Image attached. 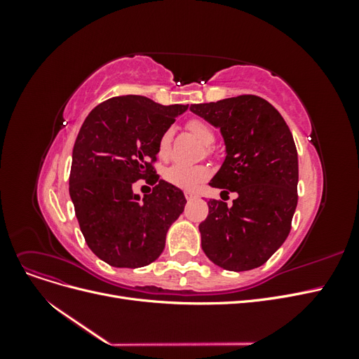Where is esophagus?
<instances>
[{
	"instance_id": "34e87169",
	"label": "esophagus",
	"mask_w": 359,
	"mask_h": 359,
	"mask_svg": "<svg viewBox=\"0 0 359 359\" xmlns=\"http://www.w3.org/2000/svg\"><path fill=\"white\" fill-rule=\"evenodd\" d=\"M184 196H186L187 201H191V199L196 198V194H194L193 191H186V193H184Z\"/></svg>"
}]
</instances>
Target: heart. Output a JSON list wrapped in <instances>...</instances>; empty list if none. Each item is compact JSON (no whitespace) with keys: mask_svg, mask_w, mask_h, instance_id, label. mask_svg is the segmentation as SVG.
I'll return each mask as SVG.
<instances>
[{"mask_svg":"<svg viewBox=\"0 0 359 359\" xmlns=\"http://www.w3.org/2000/svg\"><path fill=\"white\" fill-rule=\"evenodd\" d=\"M187 130L196 137L201 144L210 147L214 144L215 133L212 127L203 121V119H190L187 123ZM170 140H172V130L168 128L161 133L158 139V157L166 158L169 156L170 149ZM210 177V169L205 166H191V165H182V163H177V165H172L165 172V180L175 186L178 189L184 190H193L196 189L202 181Z\"/></svg>","mask_w":359,"mask_h":359,"instance_id":"obj_1","label":"heart"}]
</instances>
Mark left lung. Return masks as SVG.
Listing matches in <instances>:
<instances>
[{
	"instance_id": "8db88e82",
	"label": "left lung",
	"mask_w": 359,
	"mask_h": 359,
	"mask_svg": "<svg viewBox=\"0 0 359 359\" xmlns=\"http://www.w3.org/2000/svg\"><path fill=\"white\" fill-rule=\"evenodd\" d=\"M190 111L220 128L223 165L210 186L236 193L232 206L210 199L199 224L202 250L223 269L264 265L286 241L298 196V154L283 116L257 95L191 104Z\"/></svg>"
}]
</instances>
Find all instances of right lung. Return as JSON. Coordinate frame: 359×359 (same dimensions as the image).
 <instances>
[{
    "mask_svg": "<svg viewBox=\"0 0 359 359\" xmlns=\"http://www.w3.org/2000/svg\"><path fill=\"white\" fill-rule=\"evenodd\" d=\"M187 107L119 95L85 118L73 147L69 191L86 244L111 266L154 262L170 224L184 211V193L160 180L149 161L158 154L161 133ZM140 177L155 184L144 198L131 189Z\"/></svg>",
    "mask_w": 359,
    "mask_h": 359,
    "instance_id": "obj_1",
    "label": "right lung"
}]
</instances>
